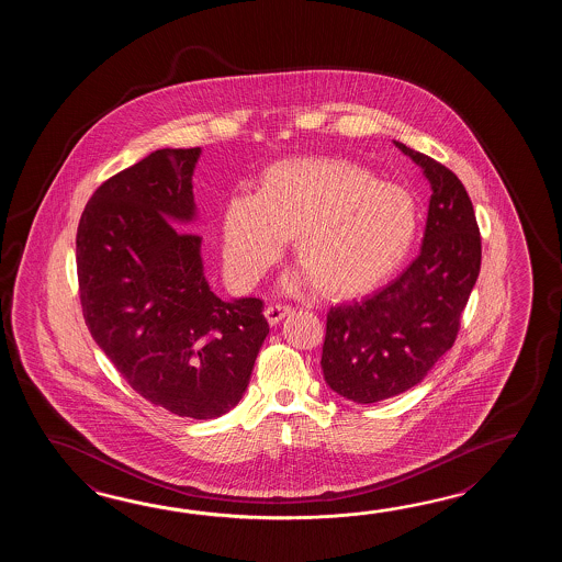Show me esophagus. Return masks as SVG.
<instances>
[{
  "label": "esophagus",
  "instance_id": "34e87169",
  "mask_svg": "<svg viewBox=\"0 0 562 562\" xmlns=\"http://www.w3.org/2000/svg\"><path fill=\"white\" fill-rule=\"evenodd\" d=\"M291 311L293 310H291L289 305H269V307L265 310V317H267L269 325H277L281 319H285Z\"/></svg>",
  "mask_w": 562,
  "mask_h": 562
}]
</instances>
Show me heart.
<instances>
[{"mask_svg":"<svg viewBox=\"0 0 562 562\" xmlns=\"http://www.w3.org/2000/svg\"><path fill=\"white\" fill-rule=\"evenodd\" d=\"M416 199L341 158L301 156L265 170L257 192H237L223 211L228 279L252 286L276 265L286 239L317 285L351 297L382 285L418 237Z\"/></svg>","mask_w":562,"mask_h":562,"instance_id":"obj_1","label":"heart"}]
</instances>
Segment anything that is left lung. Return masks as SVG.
<instances>
[{"label":"left lung","mask_w":562,"mask_h":562,"mask_svg":"<svg viewBox=\"0 0 562 562\" xmlns=\"http://www.w3.org/2000/svg\"><path fill=\"white\" fill-rule=\"evenodd\" d=\"M430 182L419 255L363 301L327 313L323 378L335 394L375 404L418 385L454 346L482 259L474 206L452 170L394 140Z\"/></svg>","instance_id":"8db88e82"}]
</instances>
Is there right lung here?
Returning a JSON list of instances; mask_svg holds the SVG:
<instances>
[{"label":"right lung","instance_id":"add662e5","mask_svg":"<svg viewBox=\"0 0 562 562\" xmlns=\"http://www.w3.org/2000/svg\"><path fill=\"white\" fill-rule=\"evenodd\" d=\"M201 148H160L98 187L76 235L86 325L136 394L182 418L237 406L269 323L263 301L204 277L192 175Z\"/></svg>","mask_w":562,"mask_h":562}]
</instances>
